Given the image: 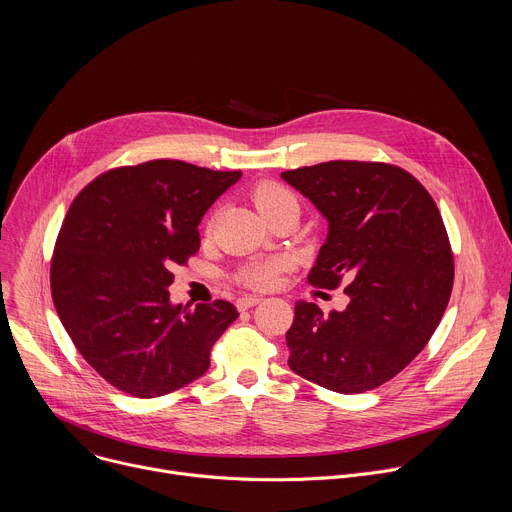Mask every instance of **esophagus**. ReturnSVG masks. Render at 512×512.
<instances>
[{
  "instance_id": "1",
  "label": "esophagus",
  "mask_w": 512,
  "mask_h": 512,
  "mask_svg": "<svg viewBox=\"0 0 512 512\" xmlns=\"http://www.w3.org/2000/svg\"><path fill=\"white\" fill-rule=\"evenodd\" d=\"M259 302H261L259 296H243V298L237 300V308H239V310H249V308L257 306Z\"/></svg>"
}]
</instances>
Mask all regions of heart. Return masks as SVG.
Segmentation results:
<instances>
[{"mask_svg": "<svg viewBox=\"0 0 512 512\" xmlns=\"http://www.w3.org/2000/svg\"><path fill=\"white\" fill-rule=\"evenodd\" d=\"M251 198L257 206V210L267 218L273 212L285 208V206H298L296 196L291 194L287 188H283L277 182L271 180H263L259 182L253 190H251ZM285 261L283 259H263V261H253L249 265H245L237 279L253 289H265L271 287L279 275V271L283 269Z\"/></svg>", "mask_w": 512, "mask_h": 512, "instance_id": "obj_1", "label": "heart"}]
</instances>
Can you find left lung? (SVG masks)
I'll return each mask as SVG.
<instances>
[{"label": "left lung", "instance_id": "1", "mask_svg": "<svg viewBox=\"0 0 512 512\" xmlns=\"http://www.w3.org/2000/svg\"><path fill=\"white\" fill-rule=\"evenodd\" d=\"M328 221L308 281L348 306L298 302L285 334L289 369L336 393L381 387L423 350L454 285L450 239L431 194L383 162L334 160L281 172Z\"/></svg>", "mask_w": 512, "mask_h": 512}]
</instances>
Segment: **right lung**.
Segmentation results:
<instances>
[{"mask_svg":"<svg viewBox=\"0 0 512 512\" xmlns=\"http://www.w3.org/2000/svg\"><path fill=\"white\" fill-rule=\"evenodd\" d=\"M239 170L180 160L113 168L72 200L50 287L58 318L91 367L139 399L168 395L210 367V350L239 318L231 302L170 304L174 265L200 249L204 212Z\"/></svg>","mask_w":512,"mask_h":512,"instance_id":"obj_1","label":"right lung"}]
</instances>
